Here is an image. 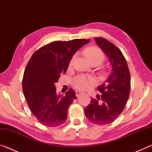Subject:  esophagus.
Instances as JSON below:
<instances>
[{
    "instance_id": "1",
    "label": "esophagus",
    "mask_w": 152,
    "mask_h": 152,
    "mask_svg": "<svg viewBox=\"0 0 152 152\" xmlns=\"http://www.w3.org/2000/svg\"><path fill=\"white\" fill-rule=\"evenodd\" d=\"M81 93H82L81 91H76V97H78V96L80 95Z\"/></svg>"
}]
</instances>
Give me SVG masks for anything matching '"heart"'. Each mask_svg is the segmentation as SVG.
<instances>
[{
	"instance_id": "obj_1",
	"label": "heart",
	"mask_w": 152,
	"mask_h": 152,
	"mask_svg": "<svg viewBox=\"0 0 152 152\" xmlns=\"http://www.w3.org/2000/svg\"><path fill=\"white\" fill-rule=\"evenodd\" d=\"M86 58L91 64L97 63L102 64L105 59V55L99 48L96 47H89L84 50ZM76 58V55H74L70 61V64ZM95 80L93 77L86 74H78L72 79V85L76 88L80 90H86L95 83Z\"/></svg>"
}]
</instances>
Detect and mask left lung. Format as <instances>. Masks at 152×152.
Instances as JSON below:
<instances>
[{
    "label": "left lung",
    "instance_id": "left-lung-1",
    "mask_svg": "<svg viewBox=\"0 0 152 152\" xmlns=\"http://www.w3.org/2000/svg\"><path fill=\"white\" fill-rule=\"evenodd\" d=\"M95 40L109 59L112 72L105 83L97 87L102 95H97V99L92 98L85 114L92 123L104 125L112 123L123 111L131 91V74L126 60L116 46L102 37Z\"/></svg>",
    "mask_w": 152,
    "mask_h": 152
}]
</instances>
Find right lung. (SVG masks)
Instances as JSON below:
<instances>
[{"label": "right lung", "instance_id": "obj_1", "mask_svg": "<svg viewBox=\"0 0 152 152\" xmlns=\"http://www.w3.org/2000/svg\"><path fill=\"white\" fill-rule=\"evenodd\" d=\"M89 41L52 42L36 50L29 60L23 76V92L33 115L45 126L56 127L66 122L76 93L69 88L66 95H57L55 84L66 72L75 53Z\"/></svg>", "mask_w": 152, "mask_h": 152}]
</instances>
